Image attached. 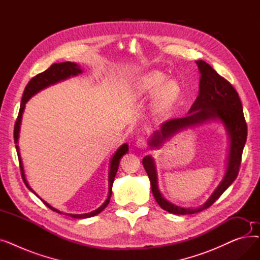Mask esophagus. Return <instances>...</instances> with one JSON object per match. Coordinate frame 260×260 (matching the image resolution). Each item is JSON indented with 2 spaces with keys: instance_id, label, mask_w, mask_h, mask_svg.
I'll return each instance as SVG.
<instances>
[{
  "instance_id": "esophagus-1",
  "label": "esophagus",
  "mask_w": 260,
  "mask_h": 260,
  "mask_svg": "<svg viewBox=\"0 0 260 260\" xmlns=\"http://www.w3.org/2000/svg\"><path fill=\"white\" fill-rule=\"evenodd\" d=\"M136 146H137L139 149H146L147 146V140L144 137H140L137 142H136Z\"/></svg>"
}]
</instances>
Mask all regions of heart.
Here are the masks:
<instances>
[{
  "label": "heart",
  "instance_id": "1",
  "mask_svg": "<svg viewBox=\"0 0 260 260\" xmlns=\"http://www.w3.org/2000/svg\"><path fill=\"white\" fill-rule=\"evenodd\" d=\"M168 79L162 72L154 71L136 79L128 88V98L138 101L155 93L152 109L156 115H163L168 112L173 103L178 98L180 87L174 80Z\"/></svg>",
  "mask_w": 260,
  "mask_h": 260
}]
</instances>
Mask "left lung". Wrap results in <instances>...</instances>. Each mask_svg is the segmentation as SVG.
<instances>
[{
    "label": "left lung",
    "mask_w": 260,
    "mask_h": 260,
    "mask_svg": "<svg viewBox=\"0 0 260 260\" xmlns=\"http://www.w3.org/2000/svg\"><path fill=\"white\" fill-rule=\"evenodd\" d=\"M196 64L200 73L199 93L193 105L190 106L188 115L184 118L172 119L162 123L161 128L154 132L152 137L148 139V145L151 148L158 149L176 134L187 127L203 124L210 121H218L225 129L229 140V151L225 172L220 183L201 207L194 209L176 206L163 197L158 186L155 159L149 155L142 159V165L151 181L152 192L157 203L163 210L176 215L199 213L210 208L223 194L238 175L242 151L247 141V123L244 120L242 105L237 91L208 63L198 60Z\"/></svg>",
    "instance_id": "8db88e82"
}]
</instances>
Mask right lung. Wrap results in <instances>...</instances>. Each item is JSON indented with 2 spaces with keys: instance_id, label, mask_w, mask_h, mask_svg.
Segmentation results:
<instances>
[{
  "instance_id": "obj_1",
  "label": "right lung",
  "mask_w": 260,
  "mask_h": 260,
  "mask_svg": "<svg viewBox=\"0 0 260 260\" xmlns=\"http://www.w3.org/2000/svg\"><path fill=\"white\" fill-rule=\"evenodd\" d=\"M82 73H83V71L81 70V66L79 64H77V63H74V62H63V63L52 64L48 68V70H46L45 72L41 73V74L37 75L36 77H34L28 82V84L26 85V87L24 89V93H23L22 101H21V106H20V112H19V116H18L17 122H16V125H15V133H13V136H15L16 149H17V153H18L19 161H20V168H21L22 178L24 180V183H25V185L27 187H28V189H30L31 192L36 196H38L39 198H40V196L30 187L28 182H27L25 172H24V167H23V161H22V158H21L20 147H19L20 131H21L22 118H23V113H24V109H25V105H26L27 102L29 101V99L31 97H34L35 94H37L41 90H43V89L49 87L50 85L57 84V83H59V82H61V81L70 79L71 77H76V76H78V75H80ZM127 152H128V144L124 143V144H122L120 147H118V149L115 152L113 157L111 158V161H109V168H108V194H107V198L102 203V206L100 208H98L97 210H94V211H92L90 213H86V214H67V213H62L59 210L54 209L53 207H51L49 203H47L42 198H40V199L42 200L45 206L48 207L50 210L57 212V213H60V214H65V215L71 216L73 218H78V219H83V218H89V217L98 215L99 213H101L107 207V204L109 203V200H111V197H112V187H113V183H114L115 177H116V174H117V171H118V168H119L120 160Z\"/></svg>"
}]
</instances>
